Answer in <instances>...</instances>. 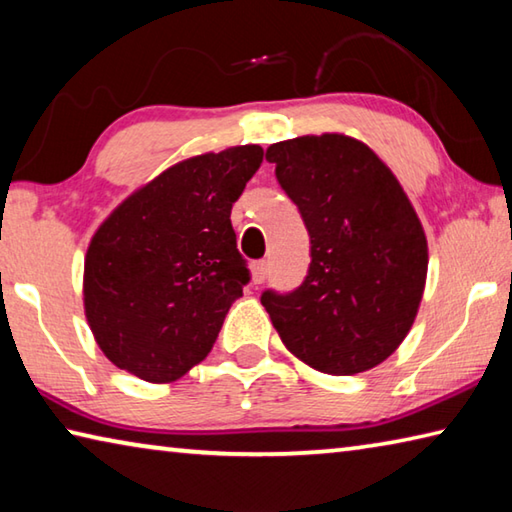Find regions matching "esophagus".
Wrapping results in <instances>:
<instances>
[{"instance_id": "34e87169", "label": "esophagus", "mask_w": 512, "mask_h": 512, "mask_svg": "<svg viewBox=\"0 0 512 512\" xmlns=\"http://www.w3.org/2000/svg\"><path fill=\"white\" fill-rule=\"evenodd\" d=\"M250 273H253V282L255 284H262L268 275V264L266 262H253L250 266Z\"/></svg>"}]
</instances>
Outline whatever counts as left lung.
Wrapping results in <instances>:
<instances>
[{
    "mask_svg": "<svg viewBox=\"0 0 512 512\" xmlns=\"http://www.w3.org/2000/svg\"><path fill=\"white\" fill-rule=\"evenodd\" d=\"M266 160L311 241L305 282L262 293L273 327L327 375L379 366L409 334L427 282V237L409 196L368 144L341 133L271 144Z\"/></svg>",
    "mask_w": 512,
    "mask_h": 512,
    "instance_id": "8db88e82",
    "label": "left lung"
}]
</instances>
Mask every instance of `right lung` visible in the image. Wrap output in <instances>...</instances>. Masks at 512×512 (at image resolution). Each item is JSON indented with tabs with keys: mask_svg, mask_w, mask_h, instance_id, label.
<instances>
[{
	"mask_svg": "<svg viewBox=\"0 0 512 512\" xmlns=\"http://www.w3.org/2000/svg\"><path fill=\"white\" fill-rule=\"evenodd\" d=\"M262 158L246 144L173 164L94 232L85 318L117 368L167 384L210 354L250 280L230 212Z\"/></svg>",
	"mask_w": 512,
	"mask_h": 512,
	"instance_id": "right-lung-1",
	"label": "right lung"
}]
</instances>
